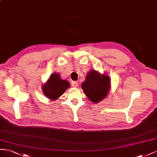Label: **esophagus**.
<instances>
[{"mask_svg":"<svg viewBox=\"0 0 157 157\" xmlns=\"http://www.w3.org/2000/svg\"><path fill=\"white\" fill-rule=\"evenodd\" d=\"M71 86L73 87H78V83L77 82H71Z\"/></svg>","mask_w":157,"mask_h":157,"instance_id":"1","label":"esophagus"}]
</instances>
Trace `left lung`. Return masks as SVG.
Masks as SVG:
<instances>
[{"mask_svg":"<svg viewBox=\"0 0 157 157\" xmlns=\"http://www.w3.org/2000/svg\"><path fill=\"white\" fill-rule=\"evenodd\" d=\"M82 87L91 102L98 103L107 96L110 89V80L108 75L101 74L95 70H90Z\"/></svg>","mask_w":157,"mask_h":157,"instance_id":"8db88e82","label":"left lung"}]
</instances>
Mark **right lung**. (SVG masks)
I'll return each instance as SVG.
<instances>
[{
	"instance_id": "right-lung-1",
	"label": "right lung",
	"mask_w": 157,
	"mask_h": 157,
	"mask_svg": "<svg viewBox=\"0 0 157 157\" xmlns=\"http://www.w3.org/2000/svg\"><path fill=\"white\" fill-rule=\"evenodd\" d=\"M70 86L67 80L62 79L59 74L53 73L47 82L43 85L42 91L44 95L52 101L56 100Z\"/></svg>"
}]
</instances>
